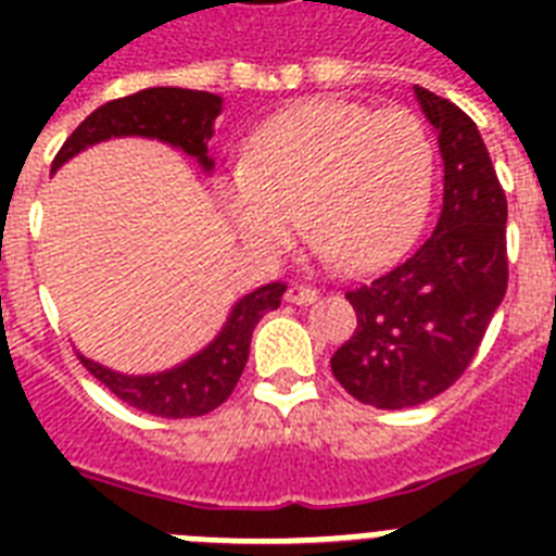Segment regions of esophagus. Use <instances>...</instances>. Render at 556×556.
I'll return each instance as SVG.
<instances>
[{"instance_id":"1","label":"esophagus","mask_w":556,"mask_h":556,"mask_svg":"<svg viewBox=\"0 0 556 556\" xmlns=\"http://www.w3.org/2000/svg\"><path fill=\"white\" fill-rule=\"evenodd\" d=\"M317 296L320 294H317V291L308 286H291L286 291V300L294 305H312V303H317Z\"/></svg>"}]
</instances>
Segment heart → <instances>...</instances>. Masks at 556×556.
I'll use <instances>...</instances> for the list:
<instances>
[{"instance_id": "1", "label": "heart", "mask_w": 556, "mask_h": 556, "mask_svg": "<svg viewBox=\"0 0 556 556\" xmlns=\"http://www.w3.org/2000/svg\"><path fill=\"white\" fill-rule=\"evenodd\" d=\"M430 190L432 143L413 112L334 98L305 100L268 121L244 164L218 178V201L256 256H282L303 210L314 253L346 270L380 268L404 253Z\"/></svg>"}]
</instances>
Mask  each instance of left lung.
<instances>
[{
	"label": "left lung",
	"instance_id": "8db88e82",
	"mask_svg": "<svg viewBox=\"0 0 556 556\" xmlns=\"http://www.w3.org/2000/svg\"><path fill=\"white\" fill-rule=\"evenodd\" d=\"M415 100L444 161L439 225L413 256L349 291L357 329L331 357L340 387L378 409L441 395L473 361L508 288V201L482 135L456 103L421 86Z\"/></svg>",
	"mask_w": 556,
	"mask_h": 556
}]
</instances>
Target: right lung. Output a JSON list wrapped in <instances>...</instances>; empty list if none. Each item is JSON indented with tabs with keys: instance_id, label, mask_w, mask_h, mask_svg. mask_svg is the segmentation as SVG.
I'll return each instance as SVG.
<instances>
[{
	"instance_id": "1",
	"label": "right lung",
	"mask_w": 556,
	"mask_h": 556,
	"mask_svg": "<svg viewBox=\"0 0 556 556\" xmlns=\"http://www.w3.org/2000/svg\"><path fill=\"white\" fill-rule=\"evenodd\" d=\"M225 100L210 91L178 89V86H152L129 94V98L109 100L94 109L83 121L63 150L56 152L51 164V176L68 164L74 155H80L94 143L112 141V138H150L176 147L199 164L204 176L213 173V159L207 155L210 138L216 135V117L222 115ZM286 294L282 282H268L251 294L239 296L216 338L207 346H201L181 364L169 369L150 371V375H126V371L109 369V366L80 355L83 366L94 378L115 392L135 409L161 418H195L207 415L230 397L233 387L242 378L251 338L262 314L279 308V300Z\"/></svg>"
}]
</instances>
